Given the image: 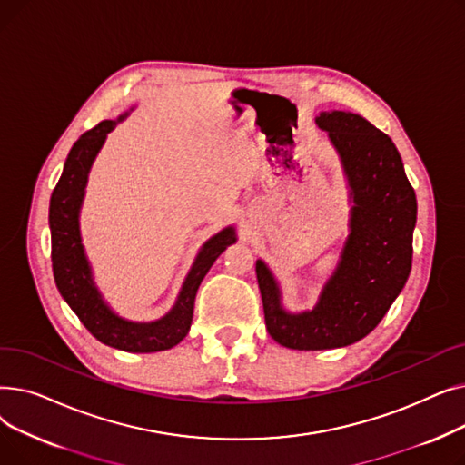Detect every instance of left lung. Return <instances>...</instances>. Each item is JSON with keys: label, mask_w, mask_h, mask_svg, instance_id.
Here are the masks:
<instances>
[{"label": "left lung", "mask_w": 465, "mask_h": 465, "mask_svg": "<svg viewBox=\"0 0 465 465\" xmlns=\"http://www.w3.org/2000/svg\"><path fill=\"white\" fill-rule=\"evenodd\" d=\"M316 124L339 151L354 198L341 263L319 305L303 314L281 309L273 275L263 262L256 263L265 328L294 351L347 347L377 328L411 273L417 223V195L392 139L345 111L321 113Z\"/></svg>", "instance_id": "obj_1"}]
</instances>
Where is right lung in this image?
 <instances>
[{"mask_svg":"<svg viewBox=\"0 0 465 465\" xmlns=\"http://www.w3.org/2000/svg\"><path fill=\"white\" fill-rule=\"evenodd\" d=\"M114 126V120L100 122L84 132L67 154L62 177L51 195V209H48L53 273L60 294L97 341L126 352H158L175 347L186 337L192 324L195 292L211 270L213 262L235 241V232L226 228L205 242L184 281L177 305L162 321L134 324L114 316L92 282L79 233V209L88 171L97 151L102 149L105 135Z\"/></svg>","mask_w":465,"mask_h":465,"instance_id":"1","label":"right lung"}]
</instances>
